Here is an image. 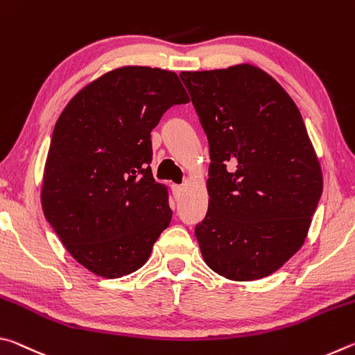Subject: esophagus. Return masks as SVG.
<instances>
[{
  "label": "esophagus",
  "mask_w": 355,
  "mask_h": 355,
  "mask_svg": "<svg viewBox=\"0 0 355 355\" xmlns=\"http://www.w3.org/2000/svg\"><path fill=\"white\" fill-rule=\"evenodd\" d=\"M172 194H173V197H175V199L178 200L180 199V196L183 194V188L180 184H172Z\"/></svg>",
  "instance_id": "obj_1"
}]
</instances>
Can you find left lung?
<instances>
[{"mask_svg":"<svg viewBox=\"0 0 355 355\" xmlns=\"http://www.w3.org/2000/svg\"><path fill=\"white\" fill-rule=\"evenodd\" d=\"M209 147L208 211L196 225L203 260L230 280L277 271L307 236L322 173L302 116L254 65L182 71Z\"/></svg>","mask_w":355,"mask_h":355,"instance_id":"1","label":"left lung"}]
</instances>
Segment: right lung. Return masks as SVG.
<instances>
[{"label":"right lung","mask_w":355,"mask_h":355,"mask_svg":"<svg viewBox=\"0 0 355 355\" xmlns=\"http://www.w3.org/2000/svg\"><path fill=\"white\" fill-rule=\"evenodd\" d=\"M173 71L120 67L65 106L48 150L42 208L75 260L117 279L146 264L172 209L155 182L150 133L173 105L188 103Z\"/></svg>","instance_id":"obj_1"}]
</instances>
